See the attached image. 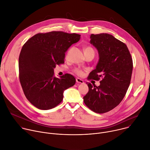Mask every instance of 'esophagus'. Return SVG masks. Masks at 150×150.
<instances>
[{"label": "esophagus", "instance_id": "1", "mask_svg": "<svg viewBox=\"0 0 150 150\" xmlns=\"http://www.w3.org/2000/svg\"><path fill=\"white\" fill-rule=\"evenodd\" d=\"M76 81L77 83H79V84H83L84 83V81L82 80L81 79H80V78H77L76 79Z\"/></svg>", "mask_w": 150, "mask_h": 150}]
</instances>
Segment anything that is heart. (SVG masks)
I'll return each instance as SVG.
<instances>
[{
  "label": "heart",
  "instance_id": "b5f03b06",
  "mask_svg": "<svg viewBox=\"0 0 150 150\" xmlns=\"http://www.w3.org/2000/svg\"><path fill=\"white\" fill-rule=\"evenodd\" d=\"M90 51H94L93 49L91 47H87L85 48V49H84V52ZM74 71H75V72H76V73L77 74H78V75H81V74H83L82 71H81V70L79 69H75L74 70Z\"/></svg>",
  "mask_w": 150,
  "mask_h": 150
}]
</instances>
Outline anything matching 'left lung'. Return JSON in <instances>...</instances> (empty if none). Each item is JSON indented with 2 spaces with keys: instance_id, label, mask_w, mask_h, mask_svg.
<instances>
[{
  "instance_id": "obj_1",
  "label": "left lung",
  "mask_w": 150,
  "mask_h": 150,
  "mask_svg": "<svg viewBox=\"0 0 150 150\" xmlns=\"http://www.w3.org/2000/svg\"><path fill=\"white\" fill-rule=\"evenodd\" d=\"M90 44L99 53V62L88 79L102 80L97 87L87 83L88 92L84 102L94 112L112 110L123 99L129 87L133 61L127 45L108 33L91 34Z\"/></svg>"
}]
</instances>
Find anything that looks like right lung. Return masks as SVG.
<instances>
[{
    "mask_svg": "<svg viewBox=\"0 0 150 150\" xmlns=\"http://www.w3.org/2000/svg\"><path fill=\"white\" fill-rule=\"evenodd\" d=\"M80 35L53 31L38 33L27 41L21 50L19 78L28 100L40 110H50L63 100V92L76 82L66 74L54 76L57 64L64 63L65 52L80 39Z\"/></svg>",
    "mask_w": 150,
    "mask_h": 150,
    "instance_id": "obj_1",
    "label": "right lung"
}]
</instances>
